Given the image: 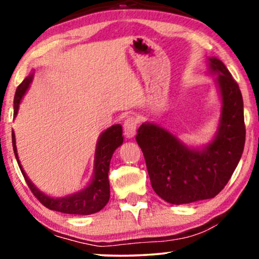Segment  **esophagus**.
Listing matches in <instances>:
<instances>
[{"mask_svg": "<svg viewBox=\"0 0 259 259\" xmlns=\"http://www.w3.org/2000/svg\"><path fill=\"white\" fill-rule=\"evenodd\" d=\"M139 123V119L134 115H128L123 122V132L127 138H133L136 136V131Z\"/></svg>", "mask_w": 259, "mask_h": 259, "instance_id": "34e87169", "label": "esophagus"}]
</instances>
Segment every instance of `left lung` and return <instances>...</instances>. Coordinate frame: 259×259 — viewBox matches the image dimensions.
<instances>
[{"instance_id": "left-lung-1", "label": "left lung", "mask_w": 259, "mask_h": 259, "mask_svg": "<svg viewBox=\"0 0 259 259\" xmlns=\"http://www.w3.org/2000/svg\"><path fill=\"white\" fill-rule=\"evenodd\" d=\"M222 95V116L214 140L203 150L189 148L167 131L143 123L137 143L143 151L152 187L167 203L180 205L210 199L224 189L245 144L243 97L221 60L210 59Z\"/></svg>"}]
</instances>
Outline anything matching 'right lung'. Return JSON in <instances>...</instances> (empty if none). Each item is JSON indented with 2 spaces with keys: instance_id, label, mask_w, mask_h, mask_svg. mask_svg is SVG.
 I'll list each match as a JSON object with an SVG mask.
<instances>
[{
  "instance_id": "add662e5",
  "label": "right lung",
  "mask_w": 259,
  "mask_h": 259,
  "mask_svg": "<svg viewBox=\"0 0 259 259\" xmlns=\"http://www.w3.org/2000/svg\"><path fill=\"white\" fill-rule=\"evenodd\" d=\"M33 75L26 77L20 86L17 87L15 98H14V116H16L21 99L26 93L29 83L31 82ZM13 138V148L15 153L17 164L20 166L21 172L24 177L28 187L40 203L49 210L59 211L62 213L68 214H92L95 212L100 211L101 208L106 206V204L109 200V162H111L112 155L114 151L122 144V128L120 125H113L105 131L99 138L97 144V152H95V160H94V178L87 186L86 189L81 192H77L72 196L63 197V198H51L40 192L35 187L29 179L27 178L26 173L22 169V166L20 164L19 155H17L16 145H15V134L12 133Z\"/></svg>"
}]
</instances>
